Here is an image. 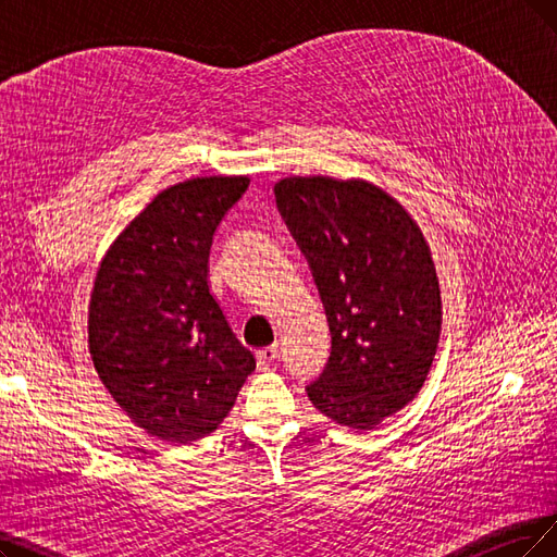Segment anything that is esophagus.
Listing matches in <instances>:
<instances>
[{"instance_id":"obj_1","label":"esophagus","mask_w":557,"mask_h":557,"mask_svg":"<svg viewBox=\"0 0 557 557\" xmlns=\"http://www.w3.org/2000/svg\"><path fill=\"white\" fill-rule=\"evenodd\" d=\"M276 359H278V345H270V347H262L256 351V361H258L260 370H267Z\"/></svg>"}]
</instances>
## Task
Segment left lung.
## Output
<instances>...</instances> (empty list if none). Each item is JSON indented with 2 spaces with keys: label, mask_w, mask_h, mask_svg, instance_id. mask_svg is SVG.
Wrapping results in <instances>:
<instances>
[{
  "label": "left lung",
  "mask_w": 557,
  "mask_h": 557,
  "mask_svg": "<svg viewBox=\"0 0 557 557\" xmlns=\"http://www.w3.org/2000/svg\"><path fill=\"white\" fill-rule=\"evenodd\" d=\"M274 196L331 331L326 368L306 393L338 425L372 430L411 403L434 361L441 290L430 244L388 191L361 177L290 175Z\"/></svg>",
  "instance_id": "1"
}]
</instances>
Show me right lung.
<instances>
[{
    "instance_id": "obj_1",
    "label": "right lung",
    "mask_w": 557,
    "mask_h": 557,
    "mask_svg": "<svg viewBox=\"0 0 557 557\" xmlns=\"http://www.w3.org/2000/svg\"><path fill=\"white\" fill-rule=\"evenodd\" d=\"M249 175H198L160 191L102 256L88 351L137 428L166 443L214 432L256 370L210 293V247Z\"/></svg>"
}]
</instances>
